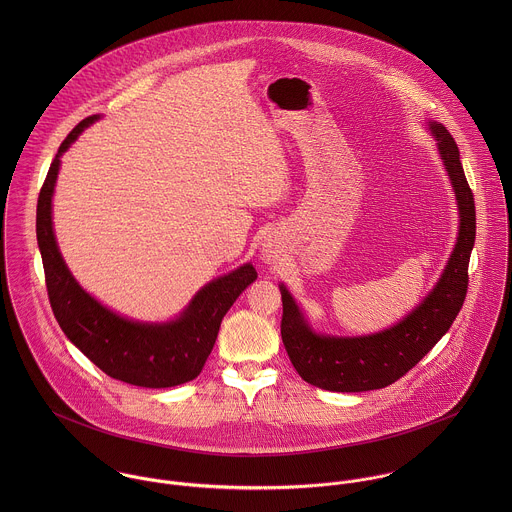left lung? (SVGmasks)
<instances>
[{
	"mask_svg": "<svg viewBox=\"0 0 512 512\" xmlns=\"http://www.w3.org/2000/svg\"><path fill=\"white\" fill-rule=\"evenodd\" d=\"M438 149L459 205V236L432 293L398 325L368 337L315 335L290 292L280 286L282 341L299 376L323 390L365 392L384 388L418 365L455 321L469 286V258L475 244V201L451 134L432 124Z\"/></svg>",
	"mask_w": 512,
	"mask_h": 512,
	"instance_id": "1",
	"label": "left lung"
}]
</instances>
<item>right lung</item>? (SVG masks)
I'll return each instance as SVG.
<instances>
[{
  "label": "right lung",
  "instance_id": "1",
  "mask_svg": "<svg viewBox=\"0 0 512 512\" xmlns=\"http://www.w3.org/2000/svg\"><path fill=\"white\" fill-rule=\"evenodd\" d=\"M94 120L96 116L84 118L65 138L37 201V242L53 313L65 335L108 376L144 388H169L189 382L207 363L222 317L258 274L252 264L240 266L205 286L179 319L163 325L128 321L84 292L74 282L57 248L51 199L59 175V157Z\"/></svg>",
  "mask_w": 512,
  "mask_h": 512
}]
</instances>
